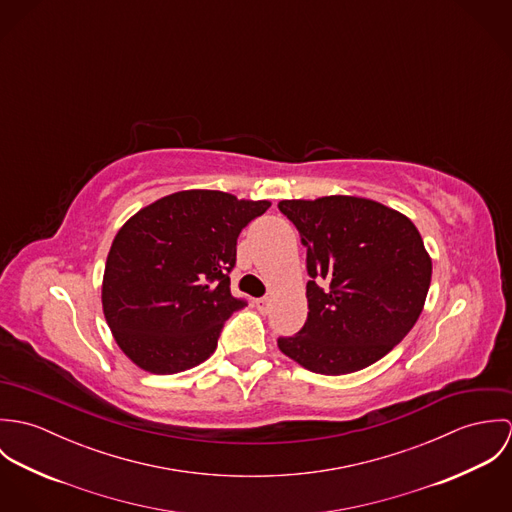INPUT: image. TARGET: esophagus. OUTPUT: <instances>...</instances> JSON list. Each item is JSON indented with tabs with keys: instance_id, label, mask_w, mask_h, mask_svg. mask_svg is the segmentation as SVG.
I'll return each mask as SVG.
<instances>
[{
	"instance_id": "34e87169",
	"label": "esophagus",
	"mask_w": 512,
	"mask_h": 512,
	"mask_svg": "<svg viewBox=\"0 0 512 512\" xmlns=\"http://www.w3.org/2000/svg\"><path fill=\"white\" fill-rule=\"evenodd\" d=\"M270 305H272V301H270L268 297H260V299H256V307H258V311H260V313H268Z\"/></svg>"
}]
</instances>
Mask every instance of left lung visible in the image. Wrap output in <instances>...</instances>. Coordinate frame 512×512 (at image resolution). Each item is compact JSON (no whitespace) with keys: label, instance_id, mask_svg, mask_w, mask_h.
Instances as JSON below:
<instances>
[{"label":"left lung","instance_id":"left-lung-1","mask_svg":"<svg viewBox=\"0 0 512 512\" xmlns=\"http://www.w3.org/2000/svg\"><path fill=\"white\" fill-rule=\"evenodd\" d=\"M307 248V321L280 351L327 376L363 370L416 325L432 258L406 215L363 197L280 201Z\"/></svg>","mask_w":512,"mask_h":512}]
</instances>
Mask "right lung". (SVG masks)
Here are the masks:
<instances>
[{"mask_svg":"<svg viewBox=\"0 0 512 512\" xmlns=\"http://www.w3.org/2000/svg\"><path fill=\"white\" fill-rule=\"evenodd\" d=\"M270 205L189 189L124 222L106 258L102 311L134 365L175 374L215 353L224 321L246 305L230 293L236 238Z\"/></svg>","mask_w":512,"mask_h":512,"instance_id":"1","label":"right lung"}]
</instances>
